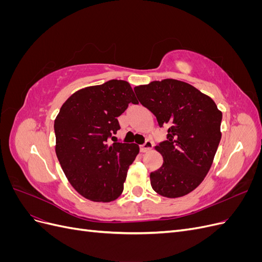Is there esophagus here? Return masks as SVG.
I'll list each match as a JSON object with an SVG mask.
<instances>
[{
  "instance_id": "obj_1",
  "label": "esophagus",
  "mask_w": 262,
  "mask_h": 262,
  "mask_svg": "<svg viewBox=\"0 0 262 262\" xmlns=\"http://www.w3.org/2000/svg\"><path fill=\"white\" fill-rule=\"evenodd\" d=\"M152 147H153V142L147 140L143 145L140 146V150H141L142 153H145V152H147V150H149Z\"/></svg>"
}]
</instances>
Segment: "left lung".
Instances as JSON below:
<instances>
[{
	"label": "left lung",
	"instance_id": "1",
	"mask_svg": "<svg viewBox=\"0 0 262 262\" xmlns=\"http://www.w3.org/2000/svg\"><path fill=\"white\" fill-rule=\"evenodd\" d=\"M134 92L158 125L167 128V140L155 146L164 162L150 172L152 188L166 198L190 193L207 176L215 156L222 137L221 110L208 95L172 78L136 86Z\"/></svg>",
	"mask_w": 262,
	"mask_h": 262
}]
</instances>
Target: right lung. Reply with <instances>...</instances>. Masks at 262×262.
Masks as SVG:
<instances>
[{"instance_id": "right-lung-1", "label": "right lung", "mask_w": 262, "mask_h": 262, "mask_svg": "<svg viewBox=\"0 0 262 262\" xmlns=\"http://www.w3.org/2000/svg\"><path fill=\"white\" fill-rule=\"evenodd\" d=\"M130 102L138 104L130 84L112 80L71 95L54 120L61 167L72 187L91 201L120 196L129 166L140 152L136 143H107L120 129L117 118Z\"/></svg>"}]
</instances>
